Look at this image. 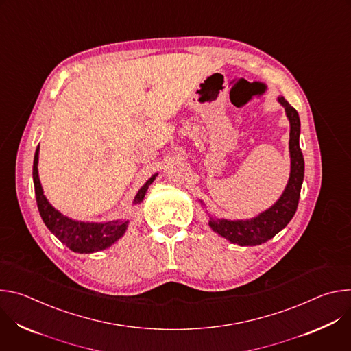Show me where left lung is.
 I'll list each match as a JSON object with an SVG mask.
<instances>
[{"mask_svg": "<svg viewBox=\"0 0 351 351\" xmlns=\"http://www.w3.org/2000/svg\"><path fill=\"white\" fill-rule=\"evenodd\" d=\"M278 101L285 108L290 123V176L285 191L272 207L252 219L228 221L210 217L208 225L211 229L230 243L239 245H258L268 241L291 221L298 206L300 191H302L304 179V158L298 143L300 118L285 97H279Z\"/></svg>", "mask_w": 351, "mask_h": 351, "instance_id": "left-lung-1", "label": "left lung"}]
</instances>
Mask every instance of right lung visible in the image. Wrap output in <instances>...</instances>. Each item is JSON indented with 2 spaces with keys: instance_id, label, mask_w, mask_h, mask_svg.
Masks as SVG:
<instances>
[{
  "instance_id": "1",
  "label": "right lung",
  "mask_w": 351,
  "mask_h": 351,
  "mask_svg": "<svg viewBox=\"0 0 351 351\" xmlns=\"http://www.w3.org/2000/svg\"><path fill=\"white\" fill-rule=\"evenodd\" d=\"M38 147L34 154L33 161V182H34V193L36 202L38 207V213L41 215L43 222L58 240H61L72 252L80 254H90L95 252H101L111 247L115 241H118L126 232L129 221H110V222H82L75 221L72 218L65 217L58 210H56L44 195L40 179H38ZM157 173L149 178L145 184L138 190L134 197L133 204H140L145 195L148 186L156 179Z\"/></svg>"
}]
</instances>
